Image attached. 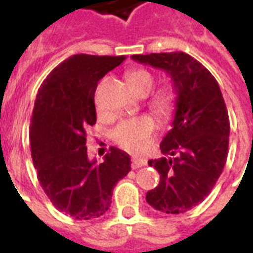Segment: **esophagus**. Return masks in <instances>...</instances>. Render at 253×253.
<instances>
[{
	"label": "esophagus",
	"instance_id": "34e87169",
	"mask_svg": "<svg viewBox=\"0 0 253 253\" xmlns=\"http://www.w3.org/2000/svg\"><path fill=\"white\" fill-rule=\"evenodd\" d=\"M143 165H146V160L142 159V157H132L131 159L132 169L141 168V167H143Z\"/></svg>",
	"mask_w": 253,
	"mask_h": 253
}]
</instances>
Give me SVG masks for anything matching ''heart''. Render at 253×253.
<instances>
[{
  "instance_id": "obj_1",
  "label": "heart",
  "mask_w": 253,
  "mask_h": 253,
  "mask_svg": "<svg viewBox=\"0 0 253 253\" xmlns=\"http://www.w3.org/2000/svg\"><path fill=\"white\" fill-rule=\"evenodd\" d=\"M127 80L131 88L139 94H146L154 85L153 74L145 69H132L127 74ZM172 105V92L170 89L164 88L156 92L152 97V107L160 114L168 112ZM97 110L101 107L97 103ZM154 121L149 116H139L122 121L112 131V138L122 148L130 150H142L148 146L154 131Z\"/></svg>"
}]
</instances>
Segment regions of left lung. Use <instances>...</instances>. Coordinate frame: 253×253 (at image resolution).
Here are the masks:
<instances>
[{"instance_id":"1","label":"left lung","mask_w":253,"mask_h":253,"mask_svg":"<svg viewBox=\"0 0 253 253\" xmlns=\"http://www.w3.org/2000/svg\"><path fill=\"white\" fill-rule=\"evenodd\" d=\"M143 65L163 69L176 92L172 128L160 143L164 157L149 165L160 173L146 202L165 214H181L205 201L222 173L230 123L217 80L186 52L132 55Z\"/></svg>"}]
</instances>
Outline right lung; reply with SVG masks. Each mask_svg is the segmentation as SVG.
<instances>
[{
  "label": "right lung",
  "mask_w": 253,
  "mask_h": 253,
  "mask_svg": "<svg viewBox=\"0 0 253 253\" xmlns=\"http://www.w3.org/2000/svg\"><path fill=\"white\" fill-rule=\"evenodd\" d=\"M126 59L77 54L58 65L36 94L30 126L32 161L48 199L74 219L107 212L116 183L131 170L130 156L110 148L104 161H90L86 130L96 123L97 83Z\"/></svg>",
  "instance_id": "add662e5"
}]
</instances>
